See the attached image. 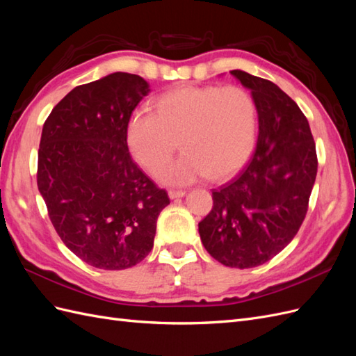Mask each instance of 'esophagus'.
Listing matches in <instances>:
<instances>
[{
	"label": "esophagus",
	"mask_w": 356,
	"mask_h": 356,
	"mask_svg": "<svg viewBox=\"0 0 356 356\" xmlns=\"http://www.w3.org/2000/svg\"><path fill=\"white\" fill-rule=\"evenodd\" d=\"M168 195L170 199H178V197H184L186 191L184 190H169Z\"/></svg>",
	"instance_id": "esophagus-1"
}]
</instances>
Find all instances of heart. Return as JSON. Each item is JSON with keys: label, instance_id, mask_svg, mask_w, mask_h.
Returning <instances> with one entry per match:
<instances>
[{"label": "heart", "instance_id": "b5f03b06", "mask_svg": "<svg viewBox=\"0 0 356 356\" xmlns=\"http://www.w3.org/2000/svg\"><path fill=\"white\" fill-rule=\"evenodd\" d=\"M153 113L135 111L126 138L134 159L156 172L175 154L177 139L183 156L157 172L170 186H184L209 177L221 181L234 175L251 156L257 134V106L241 86L172 88L152 102Z\"/></svg>", "mask_w": 356, "mask_h": 356}]
</instances>
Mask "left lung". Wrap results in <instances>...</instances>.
Wrapping results in <instances>:
<instances>
[{"label": "left lung", "instance_id": "obj_1", "mask_svg": "<svg viewBox=\"0 0 356 356\" xmlns=\"http://www.w3.org/2000/svg\"><path fill=\"white\" fill-rule=\"evenodd\" d=\"M251 90L258 139L241 174L212 190L213 207L199 222L202 243L227 267L264 264L294 239L309 208L318 157L306 115L277 86L230 71Z\"/></svg>", "mask_w": 356, "mask_h": 356}]
</instances>
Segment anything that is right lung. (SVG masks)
<instances>
[{"instance_id": "right-lung-1", "label": "right lung", "mask_w": 356, "mask_h": 356, "mask_svg": "<svg viewBox=\"0 0 356 356\" xmlns=\"http://www.w3.org/2000/svg\"><path fill=\"white\" fill-rule=\"evenodd\" d=\"M148 92L139 75L114 72L74 88L42 126L37 184L49 218L70 251L104 270L144 260L170 202L127 148V122Z\"/></svg>"}]
</instances>
